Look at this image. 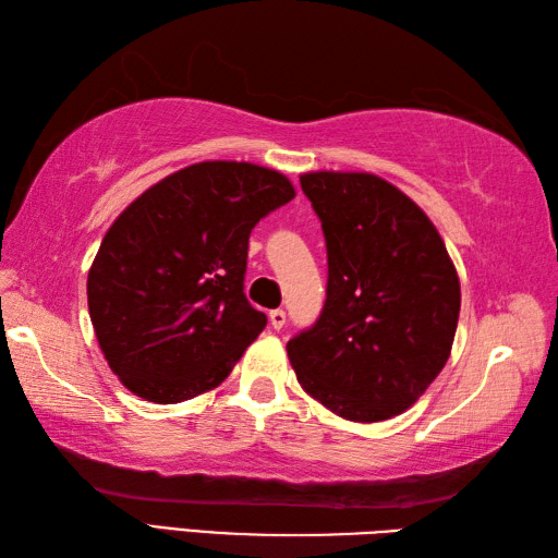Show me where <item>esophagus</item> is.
Segmentation results:
<instances>
[{
    "label": "esophagus",
    "mask_w": 558,
    "mask_h": 558,
    "mask_svg": "<svg viewBox=\"0 0 558 558\" xmlns=\"http://www.w3.org/2000/svg\"><path fill=\"white\" fill-rule=\"evenodd\" d=\"M268 322H270V326H272V328L280 330L282 326H286L288 316H286V312H282V310H272V312L268 314Z\"/></svg>",
    "instance_id": "1"
}]
</instances>
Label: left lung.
Masks as SVG:
<instances>
[{
	"label": "left lung",
	"instance_id": "left-lung-1",
	"mask_svg": "<svg viewBox=\"0 0 558 558\" xmlns=\"http://www.w3.org/2000/svg\"><path fill=\"white\" fill-rule=\"evenodd\" d=\"M328 286L322 316L288 342L302 388L352 422L405 412L453 348L460 282L426 213L369 172H310Z\"/></svg>",
	"mask_w": 558,
	"mask_h": 558
}]
</instances>
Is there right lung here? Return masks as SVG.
<instances>
[{"label": "right lung", "instance_id": "right-lung-1", "mask_svg": "<svg viewBox=\"0 0 558 558\" xmlns=\"http://www.w3.org/2000/svg\"><path fill=\"white\" fill-rule=\"evenodd\" d=\"M294 198L286 174L208 160L146 189L88 270V312L120 381L160 405L220 386L266 328L244 294L248 234Z\"/></svg>", "mask_w": 558, "mask_h": 558}]
</instances>
